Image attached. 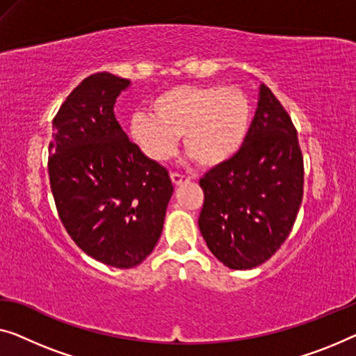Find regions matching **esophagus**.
<instances>
[{"instance_id":"esophagus-1","label":"esophagus","mask_w":356,"mask_h":356,"mask_svg":"<svg viewBox=\"0 0 356 356\" xmlns=\"http://www.w3.org/2000/svg\"><path fill=\"white\" fill-rule=\"evenodd\" d=\"M171 180L172 184L176 185V187H180L182 184H188L190 179L185 177V176H180V174H171Z\"/></svg>"}]
</instances>
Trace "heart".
<instances>
[{
    "instance_id": "b5f03b06",
    "label": "heart",
    "mask_w": 356,
    "mask_h": 356,
    "mask_svg": "<svg viewBox=\"0 0 356 356\" xmlns=\"http://www.w3.org/2000/svg\"><path fill=\"white\" fill-rule=\"evenodd\" d=\"M152 111H136L129 136L148 160L174 155L179 137L187 155L201 168H217L241 150L252 123V105L238 88L180 84L158 94Z\"/></svg>"
}]
</instances>
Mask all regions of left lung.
Wrapping results in <instances>:
<instances>
[{"label":"left lung","mask_w":356,"mask_h":356,"mask_svg":"<svg viewBox=\"0 0 356 356\" xmlns=\"http://www.w3.org/2000/svg\"><path fill=\"white\" fill-rule=\"evenodd\" d=\"M200 185V232L225 267H257L288 238L302 203L304 160L293 121L265 84L245 145Z\"/></svg>","instance_id":"left-lung-1"}]
</instances>
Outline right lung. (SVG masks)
I'll list each match as a JSON object with an SVG mask.
<instances>
[{"label":"right lung","instance_id":"1","mask_svg":"<svg viewBox=\"0 0 356 356\" xmlns=\"http://www.w3.org/2000/svg\"><path fill=\"white\" fill-rule=\"evenodd\" d=\"M129 79L102 72L84 78L52 121L49 180L63 227L88 256L132 268L160 240L174 187L115 118Z\"/></svg>","mask_w":356,"mask_h":356}]
</instances>
